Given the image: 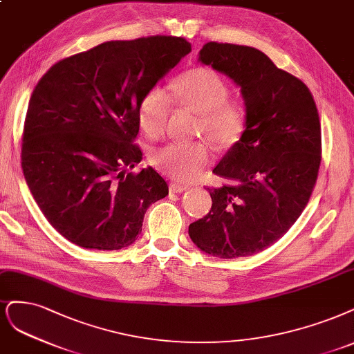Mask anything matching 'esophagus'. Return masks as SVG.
<instances>
[{
  "label": "esophagus",
  "mask_w": 354,
  "mask_h": 354,
  "mask_svg": "<svg viewBox=\"0 0 354 354\" xmlns=\"http://www.w3.org/2000/svg\"><path fill=\"white\" fill-rule=\"evenodd\" d=\"M187 189H189V186L181 185V183H169V190L174 193H180V192L187 190Z\"/></svg>",
  "instance_id": "esophagus-1"
}]
</instances>
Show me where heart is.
I'll return each mask as SVG.
<instances>
[{
  "instance_id": "b5f03b06",
  "label": "heart",
  "mask_w": 354,
  "mask_h": 354,
  "mask_svg": "<svg viewBox=\"0 0 354 354\" xmlns=\"http://www.w3.org/2000/svg\"><path fill=\"white\" fill-rule=\"evenodd\" d=\"M228 82L211 67H196L181 75L173 84V98L155 84L143 93L138 105L140 127L151 138H160L174 104L199 114L198 131L216 146L234 143L246 127L248 106L239 96H228ZM151 164L174 180L198 178L211 161L203 142H169L152 151Z\"/></svg>"
}]
</instances>
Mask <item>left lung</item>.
I'll return each instance as SVG.
<instances>
[{
  "instance_id": "left-lung-1",
  "label": "left lung",
  "mask_w": 354,
  "mask_h": 354,
  "mask_svg": "<svg viewBox=\"0 0 354 354\" xmlns=\"http://www.w3.org/2000/svg\"><path fill=\"white\" fill-rule=\"evenodd\" d=\"M199 59L240 84L248 118L214 168L228 183L206 187L211 211L189 236L218 258L250 256L281 239L310 199L322 153L318 108L306 84L256 48L208 42Z\"/></svg>"
}]
</instances>
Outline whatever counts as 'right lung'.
Here are the masks:
<instances>
[{
    "label": "right lung",
    "mask_w": 354,
    "mask_h": 354,
    "mask_svg": "<svg viewBox=\"0 0 354 354\" xmlns=\"http://www.w3.org/2000/svg\"><path fill=\"white\" fill-rule=\"evenodd\" d=\"M190 53L178 36L109 41L59 59L36 84L21 133V168L42 214L84 249L118 250L142 231L168 186L135 143L143 93Z\"/></svg>",
    "instance_id": "add662e5"
}]
</instances>
